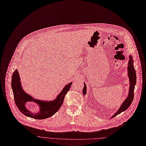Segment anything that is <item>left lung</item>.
I'll return each instance as SVG.
<instances>
[{
  "mask_svg": "<svg viewBox=\"0 0 146 146\" xmlns=\"http://www.w3.org/2000/svg\"><path fill=\"white\" fill-rule=\"evenodd\" d=\"M127 69H128V76L129 78V84H130L128 95L127 96V99H125L124 102L121 104L118 111L112 116V118L115 117L119 113L127 110L128 107L130 106V105L131 104L133 99L134 89H135V86L136 82V72L133 66V60L131 56H129V60L128 66ZM82 93H83V95H85L86 93V86L85 83H84V86L83 88Z\"/></svg>",
  "mask_w": 146,
  "mask_h": 146,
  "instance_id": "left-lung-1",
  "label": "left lung"
}]
</instances>
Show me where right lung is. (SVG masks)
I'll return each mask as SVG.
<instances>
[{"label": "right lung", "mask_w": 146, "mask_h": 146, "mask_svg": "<svg viewBox=\"0 0 146 146\" xmlns=\"http://www.w3.org/2000/svg\"><path fill=\"white\" fill-rule=\"evenodd\" d=\"M72 82L67 84L61 92L57 96L53 101H41L33 98L27 94L22 89L20 77L18 70L16 69L13 74L11 87L13 91L15 103L19 110L26 116L35 119H44L54 115L62 105L65 96L69 91ZM33 101L36 102L40 107V111L34 114L29 111L26 108L25 103Z\"/></svg>", "instance_id": "obj_1"}]
</instances>
